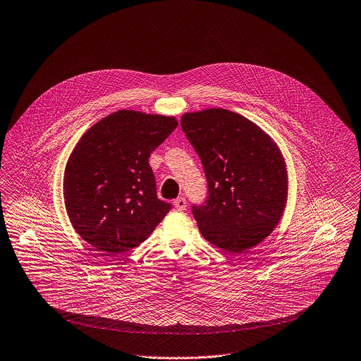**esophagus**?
Returning a JSON list of instances; mask_svg holds the SVG:
<instances>
[{
    "mask_svg": "<svg viewBox=\"0 0 361 361\" xmlns=\"http://www.w3.org/2000/svg\"><path fill=\"white\" fill-rule=\"evenodd\" d=\"M173 205H174V208L177 209V211H184L185 208H187V201H185V198H183V197H180V198H177V200H174V202H173Z\"/></svg>",
    "mask_w": 361,
    "mask_h": 361,
    "instance_id": "34e87169",
    "label": "esophagus"
}]
</instances>
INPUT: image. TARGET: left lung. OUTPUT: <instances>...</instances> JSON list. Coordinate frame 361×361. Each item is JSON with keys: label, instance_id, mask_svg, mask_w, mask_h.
<instances>
[{"label": "left lung", "instance_id": "obj_1", "mask_svg": "<svg viewBox=\"0 0 361 361\" xmlns=\"http://www.w3.org/2000/svg\"><path fill=\"white\" fill-rule=\"evenodd\" d=\"M181 127L200 154L209 187L192 214L217 248L244 254L262 243L286 209V160L274 138L244 116L207 109L184 113Z\"/></svg>", "mask_w": 361, "mask_h": 361}]
</instances>
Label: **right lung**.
Segmentation results:
<instances>
[{
    "label": "right lung",
    "instance_id": "right-lung-1",
    "mask_svg": "<svg viewBox=\"0 0 361 361\" xmlns=\"http://www.w3.org/2000/svg\"><path fill=\"white\" fill-rule=\"evenodd\" d=\"M177 126L174 116L118 110L75 145L63 184L67 215L104 255L138 247L171 209L156 197L149 156Z\"/></svg>",
    "mask_w": 361,
    "mask_h": 361
}]
</instances>
